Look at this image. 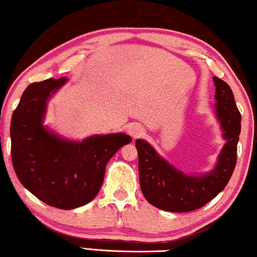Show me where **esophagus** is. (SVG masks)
Listing matches in <instances>:
<instances>
[{"mask_svg":"<svg viewBox=\"0 0 257 257\" xmlns=\"http://www.w3.org/2000/svg\"><path fill=\"white\" fill-rule=\"evenodd\" d=\"M128 134L133 137L134 140L140 139V137H142V136L144 135V128L142 127V125L139 124V123H133V124L129 125Z\"/></svg>","mask_w":257,"mask_h":257,"instance_id":"obj_1","label":"esophagus"}]
</instances>
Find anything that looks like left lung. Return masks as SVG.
Listing matches in <instances>:
<instances>
[{
    "label": "left lung",
    "mask_w": 257,
    "mask_h": 257,
    "mask_svg": "<svg viewBox=\"0 0 257 257\" xmlns=\"http://www.w3.org/2000/svg\"><path fill=\"white\" fill-rule=\"evenodd\" d=\"M216 108L226 144L216 168L203 177L186 175L160 158L150 144L136 140L142 193L156 208L171 212H188L205 205L223 190L231 179L238 157L241 114L228 84L214 76Z\"/></svg>",
    "instance_id": "obj_1"
}]
</instances>
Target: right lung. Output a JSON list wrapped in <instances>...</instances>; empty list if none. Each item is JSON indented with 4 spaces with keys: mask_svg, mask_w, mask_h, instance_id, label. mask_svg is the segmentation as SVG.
I'll return each instance as SVG.
<instances>
[{
    "mask_svg": "<svg viewBox=\"0 0 257 257\" xmlns=\"http://www.w3.org/2000/svg\"><path fill=\"white\" fill-rule=\"evenodd\" d=\"M66 80L49 78L26 87L11 117L10 137L14 170L22 185L46 204L69 210L93 200L106 164L132 137L118 133L69 142L46 130L41 124L46 102Z\"/></svg>",
    "mask_w": 257,
    "mask_h": 257,
    "instance_id": "obj_1",
    "label": "right lung"
}]
</instances>
